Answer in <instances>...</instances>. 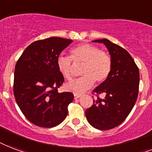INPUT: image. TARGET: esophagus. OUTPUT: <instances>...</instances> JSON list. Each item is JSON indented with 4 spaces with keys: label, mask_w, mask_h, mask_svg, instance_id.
Listing matches in <instances>:
<instances>
[{
    "label": "esophagus",
    "mask_w": 152,
    "mask_h": 152,
    "mask_svg": "<svg viewBox=\"0 0 152 152\" xmlns=\"http://www.w3.org/2000/svg\"><path fill=\"white\" fill-rule=\"evenodd\" d=\"M80 97V95H79V94H74V99H79Z\"/></svg>",
    "instance_id": "obj_1"
}]
</instances>
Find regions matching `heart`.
Listing matches in <instances>:
<instances>
[{
  "label": "heart",
  "instance_id": "heart-1",
  "mask_svg": "<svg viewBox=\"0 0 152 152\" xmlns=\"http://www.w3.org/2000/svg\"><path fill=\"white\" fill-rule=\"evenodd\" d=\"M72 58L76 64H84L81 69L82 77L65 84L67 91L75 94H82L93 86L95 80L103 82L109 75L112 60L108 54L100 51L95 45L84 44L71 50V57L60 55L56 60L59 72L67 80L72 78Z\"/></svg>",
  "mask_w": 152,
  "mask_h": 152
}]
</instances>
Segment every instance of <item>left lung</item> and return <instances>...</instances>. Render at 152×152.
Wrapping results in <instances>:
<instances>
[{
  "label": "left lung",
  "mask_w": 152,
  "mask_h": 152,
  "mask_svg": "<svg viewBox=\"0 0 152 152\" xmlns=\"http://www.w3.org/2000/svg\"><path fill=\"white\" fill-rule=\"evenodd\" d=\"M92 42L104 44L109 52L112 68L107 79L94 89L104 99L94 100L85 115L90 124L99 130H109L122 124L137 99L140 72L132 56L107 39Z\"/></svg>",
  "instance_id": "left-lung-1"
}]
</instances>
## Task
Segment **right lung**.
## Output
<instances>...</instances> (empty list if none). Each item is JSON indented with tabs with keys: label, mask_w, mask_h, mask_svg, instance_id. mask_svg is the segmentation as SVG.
Here are the masks:
<instances>
[{
	"label": "right lung",
	"mask_w": 152,
	"mask_h": 152,
	"mask_svg": "<svg viewBox=\"0 0 152 152\" xmlns=\"http://www.w3.org/2000/svg\"><path fill=\"white\" fill-rule=\"evenodd\" d=\"M72 43L69 39L49 37L32 43L16 64L13 91L25 116L33 124L53 127L65 120L71 92H58L64 82L56 60Z\"/></svg>",
	"instance_id": "obj_1"
}]
</instances>
